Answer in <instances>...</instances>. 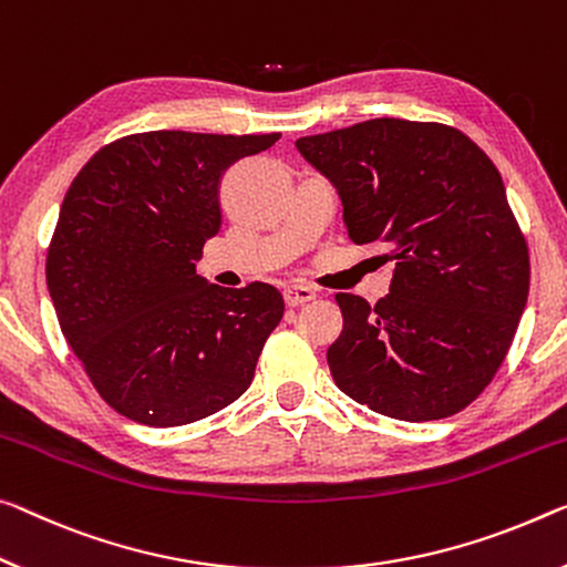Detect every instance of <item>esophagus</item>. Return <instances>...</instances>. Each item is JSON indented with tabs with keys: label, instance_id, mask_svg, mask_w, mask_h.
Masks as SVG:
<instances>
[{
	"label": "esophagus",
	"instance_id": "obj_1",
	"mask_svg": "<svg viewBox=\"0 0 567 567\" xmlns=\"http://www.w3.org/2000/svg\"><path fill=\"white\" fill-rule=\"evenodd\" d=\"M311 299H317V291L309 289V286H289V289L284 291L286 307H301V303H307Z\"/></svg>",
	"mask_w": 567,
	"mask_h": 567
}]
</instances>
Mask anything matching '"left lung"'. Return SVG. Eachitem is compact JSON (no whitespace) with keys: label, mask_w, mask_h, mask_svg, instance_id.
Here are the masks:
<instances>
[{"label":"left lung","mask_w":567,"mask_h":567,"mask_svg":"<svg viewBox=\"0 0 567 567\" xmlns=\"http://www.w3.org/2000/svg\"><path fill=\"white\" fill-rule=\"evenodd\" d=\"M296 150L337 187L350 240L395 264L374 307L337 293V388L398 421L464 411L507 357L529 291L527 240L494 162L454 126L405 118L303 136Z\"/></svg>","instance_id":"obj_1"}]
</instances>
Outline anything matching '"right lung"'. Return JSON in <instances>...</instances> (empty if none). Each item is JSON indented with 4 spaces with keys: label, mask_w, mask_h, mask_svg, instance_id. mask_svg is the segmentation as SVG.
Segmentation results:
<instances>
[{
    "label": "right lung",
    "mask_w": 567,
    "mask_h": 567,
    "mask_svg": "<svg viewBox=\"0 0 567 567\" xmlns=\"http://www.w3.org/2000/svg\"><path fill=\"white\" fill-rule=\"evenodd\" d=\"M281 134L146 132L78 172L48 248L60 329L113 411L154 429L207 417L246 393L284 296L223 289L195 271L220 230V177Z\"/></svg>",
    "instance_id": "add662e5"
}]
</instances>
